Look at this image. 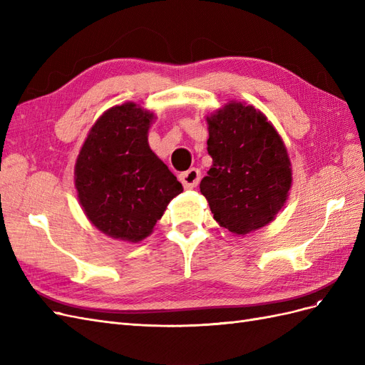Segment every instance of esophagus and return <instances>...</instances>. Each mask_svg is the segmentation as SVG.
Segmentation results:
<instances>
[{
	"label": "esophagus",
	"instance_id": "34e87169",
	"mask_svg": "<svg viewBox=\"0 0 365 365\" xmlns=\"http://www.w3.org/2000/svg\"><path fill=\"white\" fill-rule=\"evenodd\" d=\"M200 180H201V172L195 168L180 173V181L182 182L185 189H193V187H196L197 182H200Z\"/></svg>",
	"mask_w": 365,
	"mask_h": 365
}]
</instances>
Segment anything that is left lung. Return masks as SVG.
I'll return each mask as SVG.
<instances>
[{
    "instance_id": "left-lung-1",
    "label": "left lung",
    "mask_w": 365,
    "mask_h": 365,
    "mask_svg": "<svg viewBox=\"0 0 365 365\" xmlns=\"http://www.w3.org/2000/svg\"><path fill=\"white\" fill-rule=\"evenodd\" d=\"M213 165L200 189L216 222L235 236L271 224L288 201L292 165L277 129L262 111L231 101L205 117Z\"/></svg>"
}]
</instances>
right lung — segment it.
<instances>
[{
	"label": "right lung",
	"mask_w": 365,
	"mask_h": 365,
	"mask_svg": "<svg viewBox=\"0 0 365 365\" xmlns=\"http://www.w3.org/2000/svg\"><path fill=\"white\" fill-rule=\"evenodd\" d=\"M155 114L126 102L96 120L74 165L77 200L101 233L123 242L146 239L182 184L152 152Z\"/></svg>",
	"instance_id": "obj_1"
}]
</instances>
